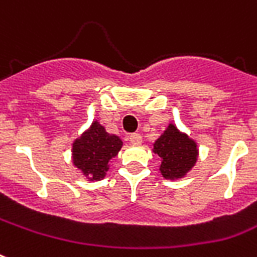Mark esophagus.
I'll return each mask as SVG.
<instances>
[{
	"label": "esophagus",
	"instance_id": "obj_1",
	"mask_svg": "<svg viewBox=\"0 0 257 257\" xmlns=\"http://www.w3.org/2000/svg\"><path fill=\"white\" fill-rule=\"evenodd\" d=\"M129 142H131V144H133V146H139V144H142L143 142L142 135H139V133H132V135L129 136Z\"/></svg>",
	"mask_w": 257,
	"mask_h": 257
}]
</instances>
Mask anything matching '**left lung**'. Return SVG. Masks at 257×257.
<instances>
[{"mask_svg":"<svg viewBox=\"0 0 257 257\" xmlns=\"http://www.w3.org/2000/svg\"><path fill=\"white\" fill-rule=\"evenodd\" d=\"M154 152L162 159L160 172L166 179H179L194 167L198 158V148L194 140L168 125L162 136L155 142Z\"/></svg>","mask_w":257,"mask_h":257,"instance_id":"8db88e82","label":"left lung"}]
</instances>
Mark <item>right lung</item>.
<instances>
[{
    "label": "right lung",
    "mask_w": 257,
    "mask_h": 257,
    "mask_svg": "<svg viewBox=\"0 0 257 257\" xmlns=\"http://www.w3.org/2000/svg\"><path fill=\"white\" fill-rule=\"evenodd\" d=\"M121 147L120 137L107 133L102 125L94 121L72 144V163L89 181H99L109 170V160L118 154Z\"/></svg>",
    "instance_id": "obj_1"
}]
</instances>
